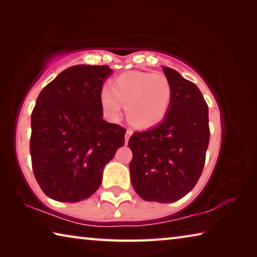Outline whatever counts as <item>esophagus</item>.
Masks as SVG:
<instances>
[{"label": "esophagus", "instance_id": "esophagus-1", "mask_svg": "<svg viewBox=\"0 0 257 257\" xmlns=\"http://www.w3.org/2000/svg\"><path fill=\"white\" fill-rule=\"evenodd\" d=\"M133 135V132L130 129H127V132H125V136H124V142H125V144H127L128 143V141H129V138H130V136H132Z\"/></svg>", "mask_w": 257, "mask_h": 257}]
</instances>
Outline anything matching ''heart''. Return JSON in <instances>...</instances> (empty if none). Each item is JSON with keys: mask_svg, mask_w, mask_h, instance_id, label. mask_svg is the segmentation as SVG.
<instances>
[{"mask_svg": "<svg viewBox=\"0 0 257 257\" xmlns=\"http://www.w3.org/2000/svg\"><path fill=\"white\" fill-rule=\"evenodd\" d=\"M172 101V86L162 73L125 72L113 79L110 89L101 93V103L111 118L120 115L125 105V115L137 128H150L164 119Z\"/></svg>", "mask_w": 257, "mask_h": 257, "instance_id": "obj_1", "label": "heart"}]
</instances>
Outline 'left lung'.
<instances>
[{"instance_id": "obj_1", "label": "left lung", "mask_w": 257, "mask_h": 257, "mask_svg": "<svg viewBox=\"0 0 257 257\" xmlns=\"http://www.w3.org/2000/svg\"><path fill=\"white\" fill-rule=\"evenodd\" d=\"M163 71L172 86L170 108L156 127L130 137L129 169L134 189L143 199L172 203L186 196L202 175L210 127L198 87L171 68Z\"/></svg>"}]
</instances>
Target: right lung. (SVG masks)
<instances>
[{
  "instance_id": "obj_1",
  "label": "right lung",
  "mask_w": 257,
  "mask_h": 257,
  "mask_svg": "<svg viewBox=\"0 0 257 257\" xmlns=\"http://www.w3.org/2000/svg\"><path fill=\"white\" fill-rule=\"evenodd\" d=\"M108 66L78 64L47 84L32 112L33 172L46 196L76 203L102 182L105 164L124 145L125 129L103 120Z\"/></svg>"
}]
</instances>
